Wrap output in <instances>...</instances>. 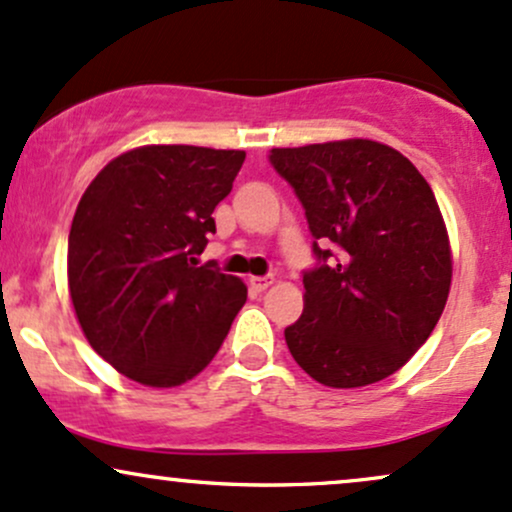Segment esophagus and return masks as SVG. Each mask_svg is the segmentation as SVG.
I'll list each match as a JSON object with an SVG mask.
<instances>
[{"instance_id": "esophagus-1", "label": "esophagus", "mask_w": 512, "mask_h": 512, "mask_svg": "<svg viewBox=\"0 0 512 512\" xmlns=\"http://www.w3.org/2000/svg\"><path fill=\"white\" fill-rule=\"evenodd\" d=\"M271 283H273V278H251V280H249V287H251V290H254V292H263Z\"/></svg>"}]
</instances>
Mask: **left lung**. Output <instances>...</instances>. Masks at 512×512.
I'll list each match as a JSON object with an SVG mask.
<instances>
[{
  "instance_id": "left-lung-1",
  "label": "left lung",
  "mask_w": 512,
  "mask_h": 512,
  "mask_svg": "<svg viewBox=\"0 0 512 512\" xmlns=\"http://www.w3.org/2000/svg\"><path fill=\"white\" fill-rule=\"evenodd\" d=\"M268 159L295 188L317 256L302 275V317L285 329L292 358L336 389L394 375L450 295V239L428 181L372 140L280 147Z\"/></svg>"
}]
</instances>
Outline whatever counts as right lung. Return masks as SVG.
I'll list each match as a JSON object with an SVG mask.
<instances>
[{
  "mask_svg": "<svg viewBox=\"0 0 512 512\" xmlns=\"http://www.w3.org/2000/svg\"><path fill=\"white\" fill-rule=\"evenodd\" d=\"M246 152L147 145L108 162L70 229L67 280L86 341L120 375L179 387L215 358L246 285L198 266Z\"/></svg>",
  "mask_w": 512,
  "mask_h": 512,
  "instance_id": "right-lung-1",
  "label": "right lung"
}]
</instances>
